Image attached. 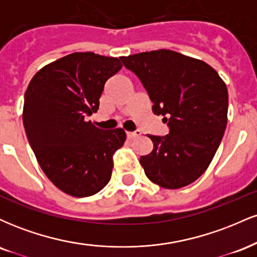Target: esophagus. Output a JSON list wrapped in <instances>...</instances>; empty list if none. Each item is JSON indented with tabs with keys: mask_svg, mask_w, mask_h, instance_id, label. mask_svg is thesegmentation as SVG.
Listing matches in <instances>:
<instances>
[{
	"mask_svg": "<svg viewBox=\"0 0 257 257\" xmlns=\"http://www.w3.org/2000/svg\"><path fill=\"white\" fill-rule=\"evenodd\" d=\"M141 133L139 132V131H135V132H128L126 133V139H128V140H132V139H134V138H137V137H139V135H140Z\"/></svg>",
	"mask_w": 257,
	"mask_h": 257,
	"instance_id": "esophagus-1",
	"label": "esophagus"
}]
</instances>
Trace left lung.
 <instances>
[{"mask_svg":"<svg viewBox=\"0 0 257 257\" xmlns=\"http://www.w3.org/2000/svg\"><path fill=\"white\" fill-rule=\"evenodd\" d=\"M120 60L141 81L153 113L169 126L166 137L149 135L153 150L140 157L146 176L169 190L192 184L213 161L225 133V82L210 65L169 49Z\"/></svg>","mask_w":257,"mask_h":257,"instance_id":"8db88e82","label":"left lung"}]
</instances>
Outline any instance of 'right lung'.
Listing matches in <instances>:
<instances>
[{
  "label": "right lung",
  "instance_id": "1",
  "mask_svg": "<svg viewBox=\"0 0 257 257\" xmlns=\"http://www.w3.org/2000/svg\"><path fill=\"white\" fill-rule=\"evenodd\" d=\"M122 69L119 59L91 52L72 53L38 71L26 89L23 123L47 178L72 197H89L111 179L113 153L125 132L102 131L87 117L99 108L108 78Z\"/></svg>",
  "mask_w": 257,
  "mask_h": 257
}]
</instances>
